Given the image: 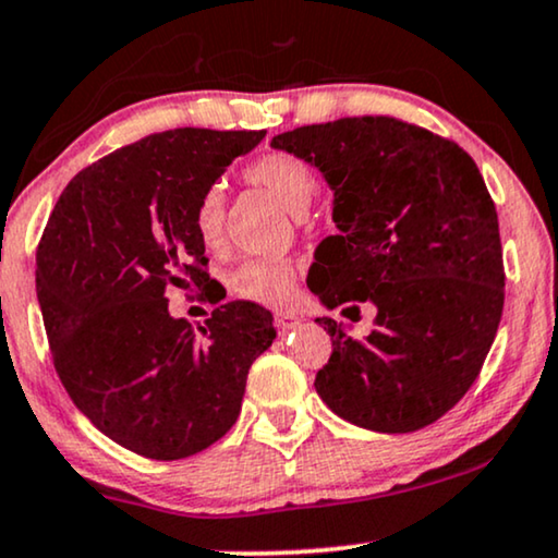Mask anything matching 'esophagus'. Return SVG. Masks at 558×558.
<instances>
[{
    "label": "esophagus",
    "instance_id": "1",
    "mask_svg": "<svg viewBox=\"0 0 558 558\" xmlns=\"http://www.w3.org/2000/svg\"><path fill=\"white\" fill-rule=\"evenodd\" d=\"M301 324V316L299 314H291V312H278L275 314V327L280 331H291Z\"/></svg>",
    "mask_w": 558,
    "mask_h": 558
}]
</instances>
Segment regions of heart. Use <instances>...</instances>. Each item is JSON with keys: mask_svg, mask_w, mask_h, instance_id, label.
<instances>
[{"mask_svg": "<svg viewBox=\"0 0 558 558\" xmlns=\"http://www.w3.org/2000/svg\"><path fill=\"white\" fill-rule=\"evenodd\" d=\"M250 185L265 187L278 197L293 216L306 214L308 203L319 190L314 167L299 154L265 151L242 169ZM193 229L206 250H218L227 236V201L218 187H208L195 201ZM299 267L283 257H250L229 275V291L242 301L263 306H283L295 291Z\"/></svg>", "mask_w": 558, "mask_h": 558, "instance_id": "b5f03b06", "label": "heart"}]
</instances>
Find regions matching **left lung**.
Returning a JSON list of instances; mask_svg holds the SVG:
<instances>
[{
    "instance_id": "obj_1",
    "label": "left lung",
    "mask_w": 558,
    "mask_h": 558,
    "mask_svg": "<svg viewBox=\"0 0 558 558\" xmlns=\"http://www.w3.org/2000/svg\"><path fill=\"white\" fill-rule=\"evenodd\" d=\"M270 144L335 190L340 234L319 246L312 293L342 314L376 308L363 340L316 319L331 337L316 393L376 433L433 425L471 389L502 319V244L482 172L450 138L389 116L303 125Z\"/></svg>"
}]
</instances>
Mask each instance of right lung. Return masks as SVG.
Returning a JSON list of instances; mask_svg holds the SVG:
<instances>
[{"mask_svg": "<svg viewBox=\"0 0 558 558\" xmlns=\"http://www.w3.org/2000/svg\"><path fill=\"white\" fill-rule=\"evenodd\" d=\"M265 131L151 133L63 187L35 252L53 368L76 409L118 446L178 461L214 446L242 409L246 373L275 340L250 301L214 308L196 335L167 291L218 303L195 201Z\"/></svg>", "mask_w": 558, "mask_h": 558, "instance_id": "right-lung-1", "label": "right lung"}]
</instances>
